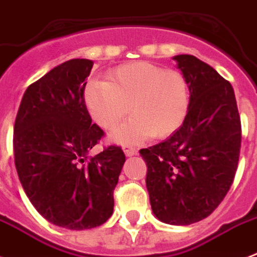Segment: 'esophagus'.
Listing matches in <instances>:
<instances>
[{
	"label": "esophagus",
	"instance_id": "1",
	"mask_svg": "<svg viewBox=\"0 0 257 257\" xmlns=\"http://www.w3.org/2000/svg\"><path fill=\"white\" fill-rule=\"evenodd\" d=\"M122 149H124V153L126 155V156H133V155H137V149L133 148V147H131V145H124V147H122Z\"/></svg>",
	"mask_w": 257,
	"mask_h": 257
}]
</instances>
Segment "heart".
<instances>
[{"label":"heart","mask_w":257,"mask_h":257,"mask_svg":"<svg viewBox=\"0 0 257 257\" xmlns=\"http://www.w3.org/2000/svg\"><path fill=\"white\" fill-rule=\"evenodd\" d=\"M84 97L93 120L106 131L116 128L129 112L133 114L113 132L118 143L169 137L189 109V86L183 74L145 61L117 66L106 81L89 82Z\"/></svg>","instance_id":"heart-1"}]
</instances>
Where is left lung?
Here are the masks:
<instances>
[{"mask_svg":"<svg viewBox=\"0 0 257 257\" xmlns=\"http://www.w3.org/2000/svg\"><path fill=\"white\" fill-rule=\"evenodd\" d=\"M189 86V109L168 140L140 149L157 219L189 225L219 207L235 179L241 122L233 88L195 56L173 57Z\"/></svg>","mask_w":257,"mask_h":257,"instance_id":"left-lung-1","label":"left lung"}]
</instances>
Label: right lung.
Listing matches in <instances>:
<instances>
[{
    "label": "right lung",
    "mask_w": 257,
    "mask_h": 257,
    "mask_svg": "<svg viewBox=\"0 0 257 257\" xmlns=\"http://www.w3.org/2000/svg\"><path fill=\"white\" fill-rule=\"evenodd\" d=\"M92 66L90 60L74 58L30 84L14 122V164L26 196L48 221L76 231L112 216L125 163L117 145L88 156L104 137L84 98Z\"/></svg>",
    "instance_id": "add662e5"
}]
</instances>
